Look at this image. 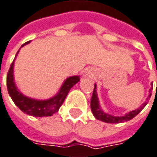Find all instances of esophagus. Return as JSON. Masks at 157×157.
Here are the masks:
<instances>
[{"instance_id": "34e87169", "label": "esophagus", "mask_w": 157, "mask_h": 157, "mask_svg": "<svg viewBox=\"0 0 157 157\" xmlns=\"http://www.w3.org/2000/svg\"><path fill=\"white\" fill-rule=\"evenodd\" d=\"M86 75H89V76H90V75H92V73L90 71H89V70H88V71L86 72Z\"/></svg>"}]
</instances>
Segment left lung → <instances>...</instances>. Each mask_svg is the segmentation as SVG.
Here are the masks:
<instances>
[{"label": "left lung", "mask_w": 157, "mask_h": 157, "mask_svg": "<svg viewBox=\"0 0 157 157\" xmlns=\"http://www.w3.org/2000/svg\"><path fill=\"white\" fill-rule=\"evenodd\" d=\"M149 92H151V90H149ZM150 97H151V93H149L148 97L147 98L146 101L138 109H136L134 111H131V112L126 113L125 115L120 116V117H119V116H113V115L105 113L102 110V108L100 107L98 94H97V84H94V90H93L91 101H90V108H91V112L93 113V115H94V117L97 119H98V120L104 121L105 123H112V124L122 123V122H126V121H128V120H131L137 114H139L141 112V110L146 106L148 100L150 98Z\"/></svg>", "instance_id": "8db88e82"}]
</instances>
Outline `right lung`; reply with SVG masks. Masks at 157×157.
<instances>
[{"instance_id": "obj_1", "label": "right lung", "mask_w": 157, "mask_h": 157, "mask_svg": "<svg viewBox=\"0 0 157 157\" xmlns=\"http://www.w3.org/2000/svg\"><path fill=\"white\" fill-rule=\"evenodd\" d=\"M30 42L31 41L24 43L21 47L24 46L25 44H29ZM19 51H20V49L17 52L16 58H17ZM14 62H15V59L13 60L10 67V70L8 72V75H7L8 91H9V94L13 100V102L16 104V105L23 113H26L28 115H31V116L47 117V116H52V114L57 113L59 107L63 104L70 89L80 81L79 75H74V76L67 77L64 81V82L60 87L58 93L55 96H53L52 98L45 99V100L31 98L24 96V94L19 91V90L17 89V85L15 83V79H14Z\"/></svg>"}]
</instances>
